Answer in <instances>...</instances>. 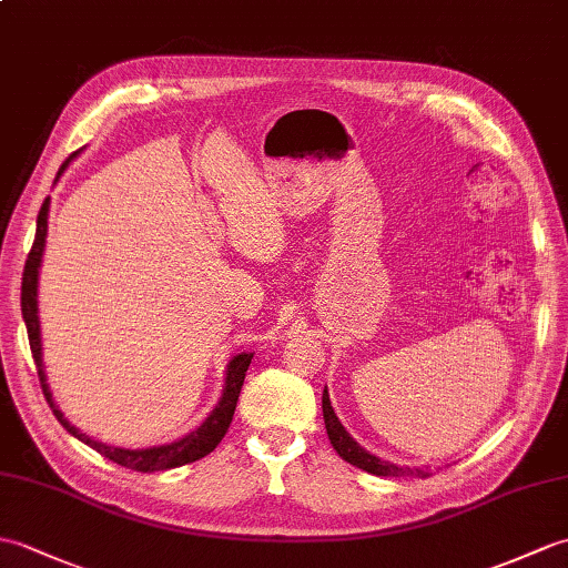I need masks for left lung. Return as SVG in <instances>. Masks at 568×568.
<instances>
[{
    "label": "left lung",
    "mask_w": 568,
    "mask_h": 568,
    "mask_svg": "<svg viewBox=\"0 0 568 568\" xmlns=\"http://www.w3.org/2000/svg\"><path fill=\"white\" fill-rule=\"evenodd\" d=\"M322 412H324V424H326V433L328 440H332L334 450L338 453L341 459H346L353 467H358L367 474H375V477H408V474H416V477H428V469L424 467H399L394 463H387V459H379L375 455H371L351 438V433L341 424L338 416L334 414L332 399H328V392L324 389L322 394Z\"/></svg>",
    "instance_id": "obj_1"
}]
</instances>
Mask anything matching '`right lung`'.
<instances>
[{"instance_id":"add662e5","label":"right lung","mask_w":568,"mask_h":568,"mask_svg":"<svg viewBox=\"0 0 568 568\" xmlns=\"http://www.w3.org/2000/svg\"><path fill=\"white\" fill-rule=\"evenodd\" d=\"M79 152H74L68 162H62L58 179L62 176V171L70 166V162L74 160ZM55 179V181H58ZM48 213H50V197L43 201L41 213H38V222H36V240L31 246V254L26 258L23 266V278H21V314L26 322V332H29V344H31V353L36 361V371L38 377H41V387L45 399L52 408V414L62 424V428L72 433L77 440H82L84 445L94 447L97 453H101L103 457H109L111 463L135 469V471H162V469H174L181 465L195 463L205 455H210L220 445V440L227 433L234 408H236V399H240V392L244 385V377L248 371V363H252L254 353H240L227 363V371H224V387H222V397L215 404L213 412L203 420L201 426L195 430H191L183 438L166 443V445H154V447H142V450H130V447H115V445H105L101 440L89 438L87 433L79 430L77 426H72L64 414L58 408L55 399H52V392L48 387V375H45V365H43V341H41V320H38V275H41V263H43V252H45V236H48Z\"/></svg>"}]
</instances>
